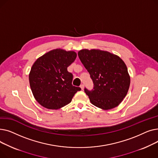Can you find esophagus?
<instances>
[{
	"label": "esophagus",
	"mask_w": 158,
	"mask_h": 158,
	"mask_svg": "<svg viewBox=\"0 0 158 158\" xmlns=\"http://www.w3.org/2000/svg\"><path fill=\"white\" fill-rule=\"evenodd\" d=\"M80 87H81V89H82V90H83V89H84V85H83V84L81 85Z\"/></svg>",
	"instance_id": "1"
}]
</instances>
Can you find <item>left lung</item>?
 Listing matches in <instances>:
<instances>
[{
  "label": "left lung",
  "instance_id": "obj_1",
  "mask_svg": "<svg viewBox=\"0 0 158 158\" xmlns=\"http://www.w3.org/2000/svg\"><path fill=\"white\" fill-rule=\"evenodd\" d=\"M78 56L94 82L92 90L85 88L91 103L105 110L118 106L130 85L125 63L117 56L96 49H82Z\"/></svg>",
  "mask_w": 158,
  "mask_h": 158
}]
</instances>
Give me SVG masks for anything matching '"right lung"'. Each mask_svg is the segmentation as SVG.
<instances>
[{"label":"right lung","mask_w":158,"mask_h":158,"mask_svg":"<svg viewBox=\"0 0 158 158\" xmlns=\"http://www.w3.org/2000/svg\"><path fill=\"white\" fill-rule=\"evenodd\" d=\"M73 51L55 49L43 55L33 64L29 76L33 95L37 102L49 110L67 105L81 89L72 85L73 75L67 68L76 60Z\"/></svg>","instance_id":"right-lung-1"}]
</instances>
